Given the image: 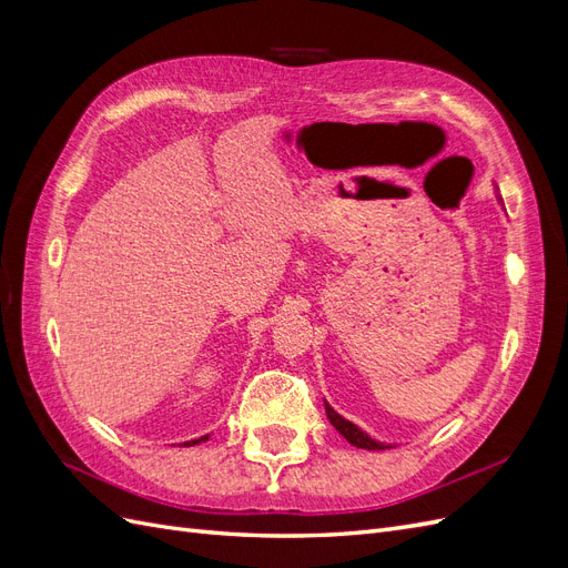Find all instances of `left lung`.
<instances>
[{
	"label": "left lung",
	"instance_id": "obj_1",
	"mask_svg": "<svg viewBox=\"0 0 568 568\" xmlns=\"http://www.w3.org/2000/svg\"><path fill=\"white\" fill-rule=\"evenodd\" d=\"M324 409H326V417H329V422H332V426L336 428V432L346 438L351 445H355V448H363V450H388V448H393L390 443H382V440H376V438H372L369 434H365L363 428L359 426H355L353 422H348V419H343L338 412L324 400Z\"/></svg>",
	"mask_w": 568,
	"mask_h": 568
}]
</instances>
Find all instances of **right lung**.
Instances as JSON below:
<instances>
[{"label": "right lung", "instance_id": "obj_1", "mask_svg": "<svg viewBox=\"0 0 568 568\" xmlns=\"http://www.w3.org/2000/svg\"><path fill=\"white\" fill-rule=\"evenodd\" d=\"M203 440H209V436H201V438H194V440H184V443H180L182 448H192V445H199V443H203Z\"/></svg>", "mask_w": 568, "mask_h": 568}]
</instances>
